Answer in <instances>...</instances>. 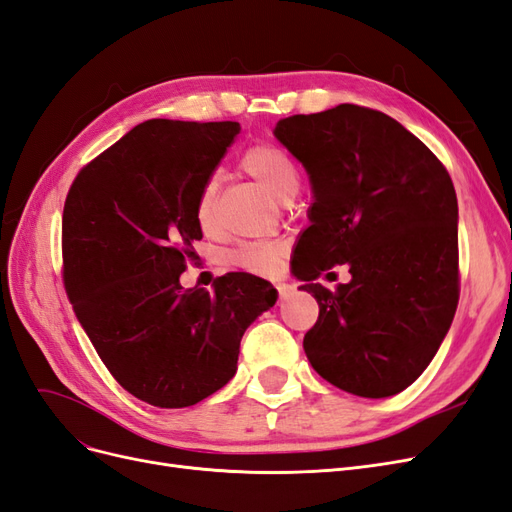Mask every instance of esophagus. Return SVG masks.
Returning a JSON list of instances; mask_svg holds the SVG:
<instances>
[{
	"instance_id": "1",
	"label": "esophagus",
	"mask_w": 512,
	"mask_h": 512,
	"mask_svg": "<svg viewBox=\"0 0 512 512\" xmlns=\"http://www.w3.org/2000/svg\"><path fill=\"white\" fill-rule=\"evenodd\" d=\"M275 288H277V292H280V297H288V294L294 290V286L286 284V282H277Z\"/></svg>"
}]
</instances>
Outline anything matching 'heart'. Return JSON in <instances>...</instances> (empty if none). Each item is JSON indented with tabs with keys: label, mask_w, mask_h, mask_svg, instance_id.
<instances>
[{
	"label": "heart",
	"mask_w": 512,
	"mask_h": 512,
	"mask_svg": "<svg viewBox=\"0 0 512 512\" xmlns=\"http://www.w3.org/2000/svg\"><path fill=\"white\" fill-rule=\"evenodd\" d=\"M243 168L250 173L258 183L280 200V203H290L297 196L301 185L299 166L290 158V153L277 145H254L245 151ZM196 222L203 230H211L218 220V179L211 177L205 181L200 194L196 198ZM284 262V245L277 241L252 243L245 245L237 254V265L252 271L269 275L280 271Z\"/></svg>",
	"instance_id": "b5f03b06"
}]
</instances>
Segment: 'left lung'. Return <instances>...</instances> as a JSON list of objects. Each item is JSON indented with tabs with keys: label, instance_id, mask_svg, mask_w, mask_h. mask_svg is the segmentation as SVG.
<instances>
[{
	"label": "left lung",
	"instance_id": "obj_1",
	"mask_svg": "<svg viewBox=\"0 0 512 512\" xmlns=\"http://www.w3.org/2000/svg\"><path fill=\"white\" fill-rule=\"evenodd\" d=\"M275 136L314 190L292 267L320 307L307 359L346 393L397 395L436 356L459 301L451 175L399 121L356 104L286 117ZM335 264L349 265L348 285L313 282Z\"/></svg>",
	"mask_w": 512,
	"mask_h": 512
}]
</instances>
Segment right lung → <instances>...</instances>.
I'll use <instances>...</instances> for the list:
<instances>
[{"mask_svg":"<svg viewBox=\"0 0 512 512\" xmlns=\"http://www.w3.org/2000/svg\"><path fill=\"white\" fill-rule=\"evenodd\" d=\"M241 126L149 119L79 170L61 218L64 286L111 376L158 408H188L235 376L245 329L277 301L250 273L183 290L196 198Z\"/></svg>","mask_w":512,"mask_h":512,"instance_id":"1","label":"right lung"}]
</instances>
